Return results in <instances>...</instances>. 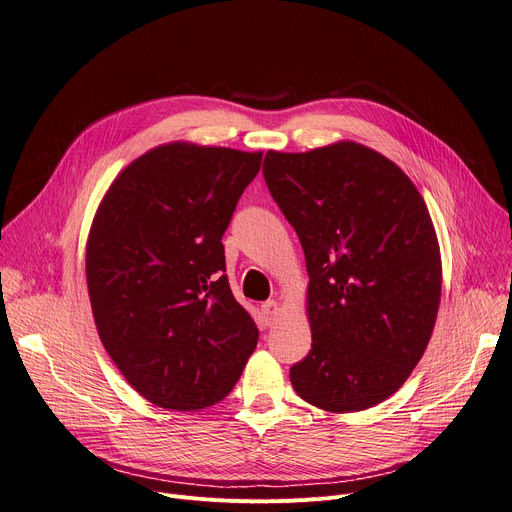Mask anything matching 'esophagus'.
<instances>
[{
    "label": "esophagus",
    "instance_id": "1",
    "mask_svg": "<svg viewBox=\"0 0 512 512\" xmlns=\"http://www.w3.org/2000/svg\"><path fill=\"white\" fill-rule=\"evenodd\" d=\"M261 313H263V317H265V324H267V326H274V321H276L278 315H280V305H278L276 301H265V303L261 305Z\"/></svg>",
    "mask_w": 512,
    "mask_h": 512
}]
</instances>
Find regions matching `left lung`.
<instances>
[{
  "label": "left lung",
  "instance_id": "obj_1",
  "mask_svg": "<svg viewBox=\"0 0 512 512\" xmlns=\"http://www.w3.org/2000/svg\"><path fill=\"white\" fill-rule=\"evenodd\" d=\"M265 184L305 251L311 351L290 367L309 405L363 411L407 382L432 338L442 259L423 197L378 151L342 141L267 151Z\"/></svg>",
  "mask_w": 512,
  "mask_h": 512
}]
</instances>
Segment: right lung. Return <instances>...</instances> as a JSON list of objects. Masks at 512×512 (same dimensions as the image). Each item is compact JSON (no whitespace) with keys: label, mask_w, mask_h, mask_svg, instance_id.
<instances>
[{"label":"right lung","mask_w":512,"mask_h":512,"mask_svg":"<svg viewBox=\"0 0 512 512\" xmlns=\"http://www.w3.org/2000/svg\"><path fill=\"white\" fill-rule=\"evenodd\" d=\"M261 153L161 145L112 182L87 240L95 326L126 382L197 411L238 382L259 330L228 284L222 236Z\"/></svg>","instance_id":"add662e5"}]
</instances>
